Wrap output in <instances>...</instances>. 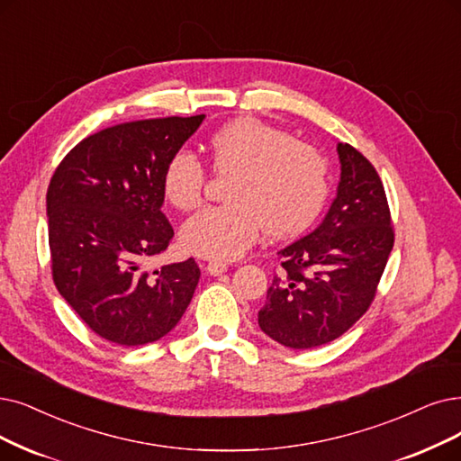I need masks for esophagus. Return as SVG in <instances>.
I'll use <instances>...</instances> for the list:
<instances>
[{
  "label": "esophagus",
  "instance_id": "obj_1",
  "mask_svg": "<svg viewBox=\"0 0 461 461\" xmlns=\"http://www.w3.org/2000/svg\"><path fill=\"white\" fill-rule=\"evenodd\" d=\"M227 263H223V261H210L208 265H206V270H208V274L210 276H221V274H225L227 272Z\"/></svg>",
  "mask_w": 461,
  "mask_h": 461
}]
</instances>
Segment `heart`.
Here are the masks:
<instances>
[{
    "instance_id": "heart-1",
    "label": "heart",
    "mask_w": 461,
    "mask_h": 461,
    "mask_svg": "<svg viewBox=\"0 0 461 461\" xmlns=\"http://www.w3.org/2000/svg\"><path fill=\"white\" fill-rule=\"evenodd\" d=\"M213 172L234 176L227 189L230 206L204 208L179 230L185 251L215 261L246 253L265 227L287 238L304 230L321 212L327 162L312 145L257 119H236L210 138ZM206 172L187 149L176 151L162 172V193L177 210H193L204 193Z\"/></svg>"
}]
</instances>
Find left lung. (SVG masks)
<instances>
[{
    "instance_id": "obj_1",
    "label": "left lung",
    "mask_w": 461,
    "mask_h": 461,
    "mask_svg": "<svg viewBox=\"0 0 461 461\" xmlns=\"http://www.w3.org/2000/svg\"><path fill=\"white\" fill-rule=\"evenodd\" d=\"M337 196L314 230L278 251L284 270L259 310L263 333L293 349L335 340L365 314L393 248L375 167L348 143H337Z\"/></svg>"
}]
</instances>
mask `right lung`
Returning <instances> with one entry per match:
<instances>
[{"label":"right lung","instance_id":"right-lung-1","mask_svg":"<svg viewBox=\"0 0 461 461\" xmlns=\"http://www.w3.org/2000/svg\"><path fill=\"white\" fill-rule=\"evenodd\" d=\"M206 115L124 122L92 134L60 162L47 191L52 280L102 339L141 346L168 335L198 285L194 259L149 272L174 229L162 172Z\"/></svg>","mask_w":461,"mask_h":461}]
</instances>
